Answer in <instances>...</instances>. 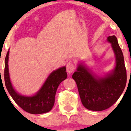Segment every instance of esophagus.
I'll return each mask as SVG.
<instances>
[{"label":"esophagus","mask_w":131,"mask_h":131,"mask_svg":"<svg viewBox=\"0 0 131 131\" xmlns=\"http://www.w3.org/2000/svg\"><path fill=\"white\" fill-rule=\"evenodd\" d=\"M75 64H74L73 62H68L67 64V71L68 73H70L73 72L75 70Z\"/></svg>","instance_id":"34e87169"}]
</instances>
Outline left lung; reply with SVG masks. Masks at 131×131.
<instances>
[{"instance_id": "obj_1", "label": "left lung", "mask_w": 131, "mask_h": 131, "mask_svg": "<svg viewBox=\"0 0 131 131\" xmlns=\"http://www.w3.org/2000/svg\"><path fill=\"white\" fill-rule=\"evenodd\" d=\"M116 57L113 73L104 78L96 77L80 64L72 75L76 82L82 103L92 111H102L111 107L118 100L125 88L127 72L122 51L115 35L108 37Z\"/></svg>"}]
</instances>
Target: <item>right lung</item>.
<instances>
[{"label": "right lung", "mask_w": 131, "mask_h": 131, "mask_svg": "<svg viewBox=\"0 0 131 131\" xmlns=\"http://www.w3.org/2000/svg\"><path fill=\"white\" fill-rule=\"evenodd\" d=\"M8 51L5 58V85L14 101L23 110L31 114H41L51 110L55 101L56 91L61 82L67 78L66 67H61L54 71L45 82L40 91L35 96L27 97L17 93L10 81L8 69Z\"/></svg>", "instance_id": "add662e5"}]
</instances>
